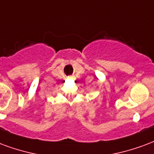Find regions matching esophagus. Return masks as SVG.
Returning a JSON list of instances; mask_svg holds the SVG:
<instances>
[{
    "label": "esophagus",
    "mask_w": 154,
    "mask_h": 154,
    "mask_svg": "<svg viewBox=\"0 0 154 154\" xmlns=\"http://www.w3.org/2000/svg\"><path fill=\"white\" fill-rule=\"evenodd\" d=\"M69 79H71V78H73V77H72V76H69Z\"/></svg>",
    "instance_id": "obj_1"
}]
</instances>
